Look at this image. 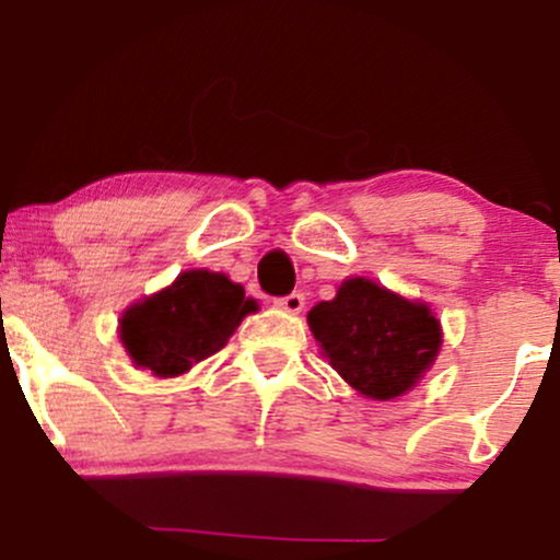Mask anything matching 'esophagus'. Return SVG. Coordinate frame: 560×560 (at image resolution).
<instances>
[{
	"label": "esophagus",
	"instance_id": "1",
	"mask_svg": "<svg viewBox=\"0 0 560 560\" xmlns=\"http://www.w3.org/2000/svg\"><path fill=\"white\" fill-rule=\"evenodd\" d=\"M276 305H279L281 311H287V313H300L302 307H305V294L292 292V294H287V298L276 300Z\"/></svg>",
	"mask_w": 560,
	"mask_h": 560
}]
</instances>
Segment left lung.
Listing matches in <instances>:
<instances>
[{
    "label": "left lung",
    "instance_id": "obj_1",
    "mask_svg": "<svg viewBox=\"0 0 560 560\" xmlns=\"http://www.w3.org/2000/svg\"><path fill=\"white\" fill-rule=\"evenodd\" d=\"M331 369L371 400H395L432 369L442 326L429 305L410 302L371 279H347L337 298L307 313Z\"/></svg>",
    "mask_w": 560,
    "mask_h": 560
}]
</instances>
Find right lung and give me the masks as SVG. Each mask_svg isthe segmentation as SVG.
Segmentation results:
<instances>
[{
  "mask_svg": "<svg viewBox=\"0 0 560 560\" xmlns=\"http://www.w3.org/2000/svg\"><path fill=\"white\" fill-rule=\"evenodd\" d=\"M258 302L242 284L213 271H186L163 292L131 305L120 318V342L133 365L155 376H182L215 355Z\"/></svg>",
  "mask_w": 560,
  "mask_h": 560,
  "instance_id": "obj_1",
  "label": "right lung"
}]
</instances>
